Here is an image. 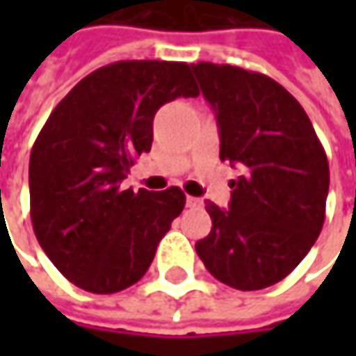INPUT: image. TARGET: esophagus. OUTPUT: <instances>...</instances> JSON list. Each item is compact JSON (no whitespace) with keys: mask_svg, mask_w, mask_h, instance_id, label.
<instances>
[{"mask_svg":"<svg viewBox=\"0 0 356 356\" xmlns=\"http://www.w3.org/2000/svg\"><path fill=\"white\" fill-rule=\"evenodd\" d=\"M202 200L200 198H194V196H186V206L188 208H202Z\"/></svg>","mask_w":356,"mask_h":356,"instance_id":"1","label":"esophagus"}]
</instances>
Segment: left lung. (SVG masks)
<instances>
[{"instance_id":"obj_1","label":"left lung","mask_w":356,"mask_h":356,"mask_svg":"<svg viewBox=\"0 0 356 356\" xmlns=\"http://www.w3.org/2000/svg\"><path fill=\"white\" fill-rule=\"evenodd\" d=\"M220 129V158L236 164L229 208L206 202L212 232L196 253L239 291L285 280L325 222L329 162L303 106L277 81L232 65H192Z\"/></svg>"}]
</instances>
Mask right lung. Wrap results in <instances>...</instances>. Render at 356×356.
I'll return each mask as SVG.
<instances>
[{"label":"right lung","instance_id":"add662e5","mask_svg":"<svg viewBox=\"0 0 356 356\" xmlns=\"http://www.w3.org/2000/svg\"><path fill=\"white\" fill-rule=\"evenodd\" d=\"M178 97H198L188 63H111L79 81L39 132L29 158L31 224L76 287L108 295L143 280L184 210L178 186L120 188L150 152L156 111Z\"/></svg>","mask_w":356,"mask_h":356}]
</instances>
